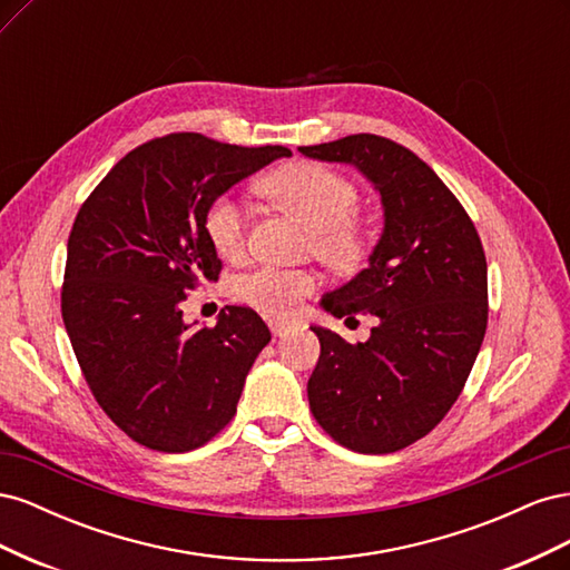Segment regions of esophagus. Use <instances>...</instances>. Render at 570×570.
Masks as SVG:
<instances>
[{"mask_svg":"<svg viewBox=\"0 0 570 570\" xmlns=\"http://www.w3.org/2000/svg\"><path fill=\"white\" fill-rule=\"evenodd\" d=\"M268 327H271L273 337H283V335L289 333V325L283 323V321H268Z\"/></svg>","mask_w":570,"mask_h":570,"instance_id":"obj_1","label":"esophagus"}]
</instances>
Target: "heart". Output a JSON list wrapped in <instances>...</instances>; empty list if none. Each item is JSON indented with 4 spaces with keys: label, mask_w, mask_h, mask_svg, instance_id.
<instances>
[{
    "label": "heart",
    "mask_w": 570,
    "mask_h": 570,
    "mask_svg": "<svg viewBox=\"0 0 570 570\" xmlns=\"http://www.w3.org/2000/svg\"><path fill=\"white\" fill-rule=\"evenodd\" d=\"M258 187L314 230V252L323 264L337 273H356L368 262L375 233L354 216L358 189L347 176L316 161H295L271 170ZM247 220L249 209L243 199L220 195L206 206L204 233L223 258H237L247 245ZM316 283V275L306 268L258 266L239 275L233 295L266 316L289 318L314 295Z\"/></svg>",
    "instance_id": "b5f03b06"
}]
</instances>
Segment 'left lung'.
<instances>
[{
	"instance_id": "1",
	"label": "left lung",
	"mask_w": 570,
	"mask_h": 570,
	"mask_svg": "<svg viewBox=\"0 0 570 570\" xmlns=\"http://www.w3.org/2000/svg\"><path fill=\"white\" fill-rule=\"evenodd\" d=\"M354 164L383 197L385 230L368 268L323 297L333 316L373 314L366 342L314 325L321 356L308 406L337 444L390 454L454 406L488 331V262L461 202L433 168L387 137L358 132L299 147Z\"/></svg>"
}]
</instances>
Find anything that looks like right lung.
Wrapping results in <instances>:
<instances>
[{"instance_id": "obj_1", "label": "right lung", "mask_w": 570, "mask_h": 570, "mask_svg": "<svg viewBox=\"0 0 570 570\" xmlns=\"http://www.w3.org/2000/svg\"><path fill=\"white\" fill-rule=\"evenodd\" d=\"M289 154L170 132L128 151L82 202L61 316L97 404L137 444L189 452L235 416L268 327L254 308L226 306L214 327L189 331L180 304L223 268L206 206Z\"/></svg>"}]
</instances>
